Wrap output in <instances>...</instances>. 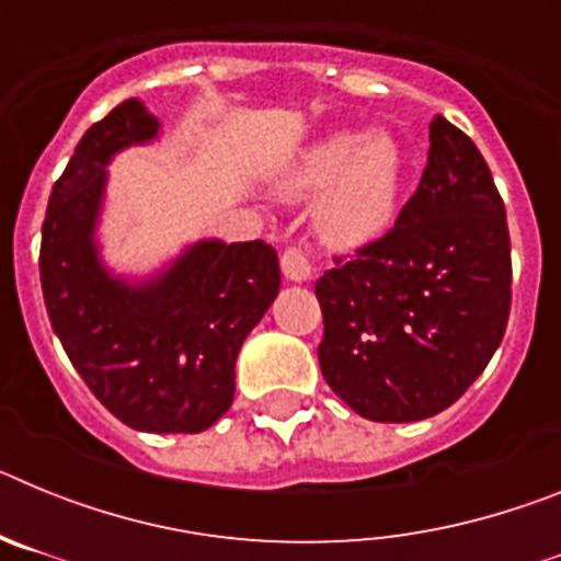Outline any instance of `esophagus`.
Returning a JSON list of instances; mask_svg holds the SVG:
<instances>
[{"label":"esophagus","mask_w":561,"mask_h":561,"mask_svg":"<svg viewBox=\"0 0 561 561\" xmlns=\"http://www.w3.org/2000/svg\"><path fill=\"white\" fill-rule=\"evenodd\" d=\"M280 270H284V275L289 277V280H295V284H304V280H309L311 261H309V255H306V250H300V247H289V250L280 255Z\"/></svg>","instance_id":"esophagus-1"}]
</instances>
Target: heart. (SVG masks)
<instances>
[{
	"instance_id": "1",
	"label": "heart",
	"mask_w": 561,
	"mask_h": 561,
	"mask_svg": "<svg viewBox=\"0 0 561 561\" xmlns=\"http://www.w3.org/2000/svg\"><path fill=\"white\" fill-rule=\"evenodd\" d=\"M401 182V153L388 134L362 137L334 131L295 153L284 191L306 196L325 186L317 221L331 244H359L393 216Z\"/></svg>"
}]
</instances>
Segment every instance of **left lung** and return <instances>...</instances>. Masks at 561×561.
Segmentation results:
<instances>
[{"instance_id":"obj_1","label":"left lung","mask_w":561,"mask_h":561,"mask_svg":"<svg viewBox=\"0 0 561 561\" xmlns=\"http://www.w3.org/2000/svg\"><path fill=\"white\" fill-rule=\"evenodd\" d=\"M314 284L320 368L362 419L438 415L469 390L512 311V238L483 153L444 117L399 219Z\"/></svg>"}]
</instances>
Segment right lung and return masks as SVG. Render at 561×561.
Listing matches in <instances>:
<instances>
[{
    "instance_id": "right-lung-1",
    "label": "right lung",
    "mask_w": 561,
    "mask_h": 561,
    "mask_svg": "<svg viewBox=\"0 0 561 561\" xmlns=\"http://www.w3.org/2000/svg\"><path fill=\"white\" fill-rule=\"evenodd\" d=\"M157 128L131 98L83 134L49 193L38 272L53 331L114 419L142 433H202L230 410L236 356L275 300L280 266L266 241H199L148 284L103 270L92 232L106 165Z\"/></svg>"
}]
</instances>
